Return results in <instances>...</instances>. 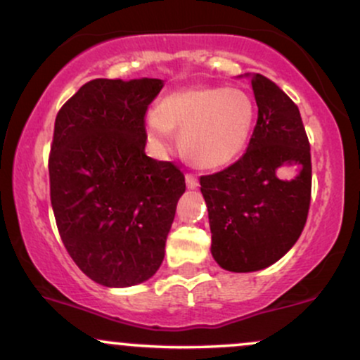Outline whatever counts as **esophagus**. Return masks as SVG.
<instances>
[{
  "instance_id": "34e87169",
  "label": "esophagus",
  "mask_w": 360,
  "mask_h": 360,
  "mask_svg": "<svg viewBox=\"0 0 360 360\" xmlns=\"http://www.w3.org/2000/svg\"><path fill=\"white\" fill-rule=\"evenodd\" d=\"M186 184H188L189 189H196L198 186H200V181H198V177L191 174V172H188V174H186Z\"/></svg>"
}]
</instances>
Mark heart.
I'll return each instance as SVG.
<instances>
[{
    "mask_svg": "<svg viewBox=\"0 0 360 360\" xmlns=\"http://www.w3.org/2000/svg\"><path fill=\"white\" fill-rule=\"evenodd\" d=\"M255 125V105L247 91L223 86H193L174 91L148 111L147 137L166 152L181 130V147L194 166L220 169L245 150Z\"/></svg>",
    "mask_w": 360,
    "mask_h": 360,
    "instance_id": "heart-1",
    "label": "heart"
}]
</instances>
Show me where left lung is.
Listing matches in <instances>:
<instances>
[{
  "mask_svg": "<svg viewBox=\"0 0 360 360\" xmlns=\"http://www.w3.org/2000/svg\"><path fill=\"white\" fill-rule=\"evenodd\" d=\"M257 123L237 162L201 176L208 206L212 254L226 271L269 267L295 245L311 200V154L298 106L276 82L252 76ZM296 163L300 174L280 179V167Z\"/></svg>",
  "mask_w": 360,
  "mask_h": 360,
  "instance_id": "8db88e82",
  "label": "left lung"
}]
</instances>
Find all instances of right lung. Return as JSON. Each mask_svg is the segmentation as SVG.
<instances>
[{"instance_id": "right-lung-1", "label": "right lung", "mask_w": 360, "mask_h": 360, "mask_svg": "<svg viewBox=\"0 0 360 360\" xmlns=\"http://www.w3.org/2000/svg\"><path fill=\"white\" fill-rule=\"evenodd\" d=\"M160 79H93L62 105L49 155L62 243L94 283L127 288L155 274L183 196L181 169L146 155V113Z\"/></svg>"}]
</instances>
